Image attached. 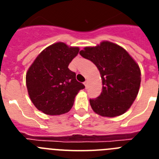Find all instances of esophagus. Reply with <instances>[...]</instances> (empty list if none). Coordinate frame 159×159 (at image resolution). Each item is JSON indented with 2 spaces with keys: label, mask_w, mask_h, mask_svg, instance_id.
I'll list each match as a JSON object with an SVG mask.
<instances>
[{
  "label": "esophagus",
  "mask_w": 159,
  "mask_h": 159,
  "mask_svg": "<svg viewBox=\"0 0 159 159\" xmlns=\"http://www.w3.org/2000/svg\"><path fill=\"white\" fill-rule=\"evenodd\" d=\"M84 85H85V87H86V88H88V80H86V81H85V82H84Z\"/></svg>",
  "instance_id": "obj_1"
}]
</instances>
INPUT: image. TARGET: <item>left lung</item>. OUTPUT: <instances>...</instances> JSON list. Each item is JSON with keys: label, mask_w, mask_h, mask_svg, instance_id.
<instances>
[{"label": "left lung", "mask_w": 159, "mask_h": 159, "mask_svg": "<svg viewBox=\"0 0 159 159\" xmlns=\"http://www.w3.org/2000/svg\"><path fill=\"white\" fill-rule=\"evenodd\" d=\"M91 60L100 72L102 92L90 99L92 110L104 117L121 116L137 97L141 83V71L137 63L123 48L109 41L80 52Z\"/></svg>", "instance_id": "1"}]
</instances>
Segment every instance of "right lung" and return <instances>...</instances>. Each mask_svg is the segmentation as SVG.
<instances>
[{
  "instance_id": "add662e5",
  "label": "right lung",
  "mask_w": 159,
  "mask_h": 159,
  "mask_svg": "<svg viewBox=\"0 0 159 159\" xmlns=\"http://www.w3.org/2000/svg\"><path fill=\"white\" fill-rule=\"evenodd\" d=\"M79 51L78 47L58 42L43 50L30 66L26 86L31 101L38 110L49 116L71 110L75 95L85 88L68 68Z\"/></svg>"
}]
</instances>
